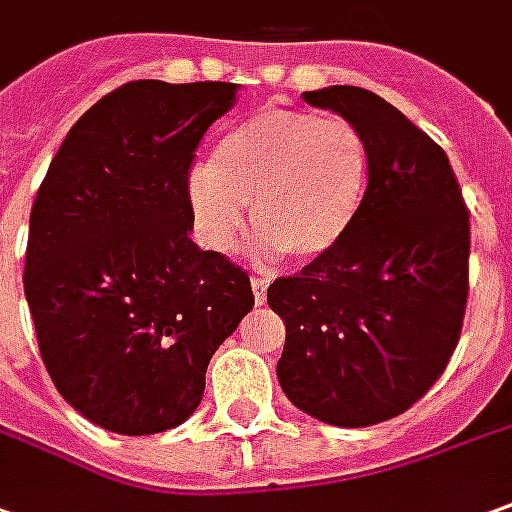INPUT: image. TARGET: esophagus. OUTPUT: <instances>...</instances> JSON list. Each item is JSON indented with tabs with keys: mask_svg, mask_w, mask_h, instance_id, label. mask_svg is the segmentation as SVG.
I'll return each mask as SVG.
<instances>
[{
	"mask_svg": "<svg viewBox=\"0 0 512 512\" xmlns=\"http://www.w3.org/2000/svg\"><path fill=\"white\" fill-rule=\"evenodd\" d=\"M252 291H255V300L263 305L266 302V291H269V280L260 277V274H252Z\"/></svg>",
	"mask_w": 512,
	"mask_h": 512,
	"instance_id": "1",
	"label": "esophagus"
}]
</instances>
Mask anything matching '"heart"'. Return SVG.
Segmentation results:
<instances>
[{
    "label": "heart",
    "instance_id": "heart-1",
    "mask_svg": "<svg viewBox=\"0 0 512 512\" xmlns=\"http://www.w3.org/2000/svg\"><path fill=\"white\" fill-rule=\"evenodd\" d=\"M373 170L370 139L344 117L263 109L218 142L210 168L187 179L204 238L232 249L252 207L269 249L311 263L356 227Z\"/></svg>",
    "mask_w": 512,
    "mask_h": 512
}]
</instances>
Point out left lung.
<instances>
[{
	"mask_svg": "<svg viewBox=\"0 0 512 512\" xmlns=\"http://www.w3.org/2000/svg\"><path fill=\"white\" fill-rule=\"evenodd\" d=\"M370 139L356 227L333 252L269 285L283 316L277 378L330 426L403 415L446 373L468 305L471 218L446 151L384 97L358 86L305 92Z\"/></svg>",
	"mask_w": 512,
	"mask_h": 512,
	"instance_id": "8db88e82",
	"label": "left lung"
}]
</instances>
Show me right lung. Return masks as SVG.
I'll return each mask as SVG.
<instances>
[{"label": "right lung", "mask_w": 512, "mask_h": 512, "mask_svg": "<svg viewBox=\"0 0 512 512\" xmlns=\"http://www.w3.org/2000/svg\"><path fill=\"white\" fill-rule=\"evenodd\" d=\"M238 83L131 81L69 128L30 212L24 297L55 389L117 434L184 423L249 274L187 238V179Z\"/></svg>", "instance_id": "add662e5"}]
</instances>
